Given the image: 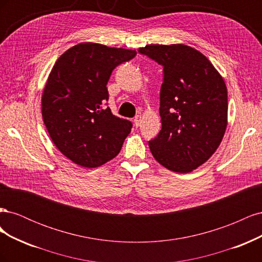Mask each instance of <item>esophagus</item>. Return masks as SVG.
Returning a JSON list of instances; mask_svg holds the SVG:
<instances>
[{"mask_svg":"<svg viewBox=\"0 0 262 262\" xmlns=\"http://www.w3.org/2000/svg\"><path fill=\"white\" fill-rule=\"evenodd\" d=\"M133 122H134V125H136V126H140V124L142 122V117L139 116V115L136 116L133 119Z\"/></svg>","mask_w":262,"mask_h":262,"instance_id":"obj_1","label":"esophagus"}]
</instances>
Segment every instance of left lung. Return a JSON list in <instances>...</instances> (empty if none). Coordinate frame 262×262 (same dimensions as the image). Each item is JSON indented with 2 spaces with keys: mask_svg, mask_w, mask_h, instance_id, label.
I'll list each match as a JSON object with an SVG mask.
<instances>
[{
  "mask_svg": "<svg viewBox=\"0 0 262 262\" xmlns=\"http://www.w3.org/2000/svg\"><path fill=\"white\" fill-rule=\"evenodd\" d=\"M139 52L163 67L162 130L148 141L155 160L169 170L190 172L221 144L227 125L223 77L201 52L186 45H147Z\"/></svg>",
  "mask_w": 262,
  "mask_h": 262,
  "instance_id": "1",
  "label": "left lung"
}]
</instances>
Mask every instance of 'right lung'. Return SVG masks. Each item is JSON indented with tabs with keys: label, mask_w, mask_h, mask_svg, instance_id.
Masks as SVG:
<instances>
[{
	"label": "right lung",
	"mask_w": 262,
	"mask_h": 262,
	"mask_svg": "<svg viewBox=\"0 0 262 262\" xmlns=\"http://www.w3.org/2000/svg\"><path fill=\"white\" fill-rule=\"evenodd\" d=\"M137 51L84 42L55 62L41 97L42 118L60 152L73 163L95 168L116 157L132 123L106 107L107 83L116 67Z\"/></svg>",
	"instance_id": "right-lung-1"
}]
</instances>
